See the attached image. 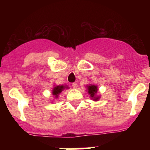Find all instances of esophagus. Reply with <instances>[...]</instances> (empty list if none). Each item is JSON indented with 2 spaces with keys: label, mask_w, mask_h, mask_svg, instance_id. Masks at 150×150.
<instances>
[{
  "label": "esophagus",
  "mask_w": 150,
  "mask_h": 150,
  "mask_svg": "<svg viewBox=\"0 0 150 150\" xmlns=\"http://www.w3.org/2000/svg\"><path fill=\"white\" fill-rule=\"evenodd\" d=\"M77 86H78L77 83H72V87L74 88H77Z\"/></svg>",
  "instance_id": "esophagus-1"
}]
</instances>
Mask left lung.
Segmentation results:
<instances>
[{"label":"left lung","mask_w":150,"mask_h":150,"mask_svg":"<svg viewBox=\"0 0 150 150\" xmlns=\"http://www.w3.org/2000/svg\"><path fill=\"white\" fill-rule=\"evenodd\" d=\"M87 89H88V95H90L91 99H93V100L96 101V100H98L100 97L97 96L96 94L98 92V86H95V85H88L87 86Z\"/></svg>","instance_id":"obj_1"}]
</instances>
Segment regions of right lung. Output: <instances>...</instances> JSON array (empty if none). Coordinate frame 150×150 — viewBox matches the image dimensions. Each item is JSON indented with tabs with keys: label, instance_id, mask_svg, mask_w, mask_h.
Returning a JSON list of instances; mask_svg holds the SVG:
<instances>
[{
	"label": "right lung",
	"instance_id": "1",
	"mask_svg": "<svg viewBox=\"0 0 150 150\" xmlns=\"http://www.w3.org/2000/svg\"><path fill=\"white\" fill-rule=\"evenodd\" d=\"M65 88H68V87L64 86V85H62V86H56L53 88L52 91V93L53 95V96H55V98H59V95L62 92L63 90H64Z\"/></svg>",
	"mask_w": 150,
	"mask_h": 150
}]
</instances>
